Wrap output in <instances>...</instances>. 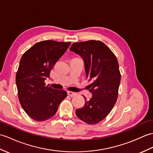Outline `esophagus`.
<instances>
[{"label":"esophagus","instance_id":"esophagus-1","mask_svg":"<svg viewBox=\"0 0 153 153\" xmlns=\"http://www.w3.org/2000/svg\"><path fill=\"white\" fill-rule=\"evenodd\" d=\"M68 94L70 97H75V96L77 94L76 93H74V92L72 91H68Z\"/></svg>","mask_w":153,"mask_h":153}]
</instances>
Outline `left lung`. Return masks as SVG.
Segmentation results:
<instances>
[{"instance_id": "left-lung-1", "label": "left lung", "mask_w": 153, "mask_h": 153, "mask_svg": "<svg viewBox=\"0 0 153 153\" xmlns=\"http://www.w3.org/2000/svg\"><path fill=\"white\" fill-rule=\"evenodd\" d=\"M70 50L83 60L86 77L93 80L89 91L93 97L85 99L83 108L76 110L78 118L89 125L104 119L111 112L118 97L120 74L117 59L100 41L74 43Z\"/></svg>"}]
</instances>
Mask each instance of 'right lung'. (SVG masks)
Returning a JSON list of instances; mask_svg holds the SVG:
<instances>
[{
	"label": "right lung",
	"mask_w": 153,
	"mask_h": 153,
	"mask_svg": "<svg viewBox=\"0 0 153 153\" xmlns=\"http://www.w3.org/2000/svg\"><path fill=\"white\" fill-rule=\"evenodd\" d=\"M70 44L53 40L40 42L21 59L16 78L18 98L25 111L34 120L44 121L50 119L66 97L65 91L45 86L44 81Z\"/></svg>",
	"instance_id": "obj_1"
}]
</instances>
